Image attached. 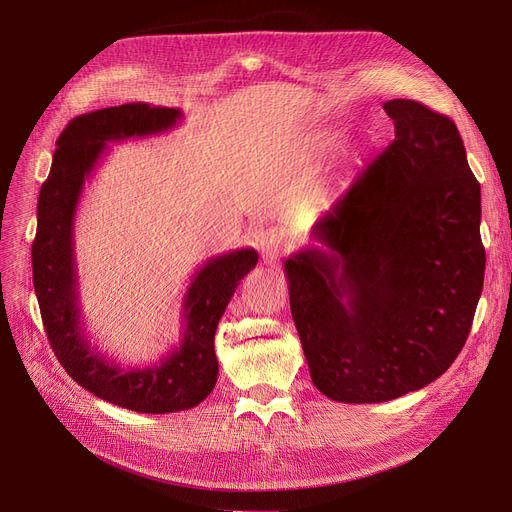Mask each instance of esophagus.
I'll use <instances>...</instances> for the list:
<instances>
[{"mask_svg": "<svg viewBox=\"0 0 512 512\" xmlns=\"http://www.w3.org/2000/svg\"><path fill=\"white\" fill-rule=\"evenodd\" d=\"M259 249L267 261L278 259V255L286 249V234L282 228H267L259 236Z\"/></svg>", "mask_w": 512, "mask_h": 512, "instance_id": "1", "label": "esophagus"}]
</instances>
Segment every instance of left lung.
I'll use <instances>...</instances> for the list:
<instances>
[{"label":"left lung","mask_w":512,"mask_h":512,"mask_svg":"<svg viewBox=\"0 0 512 512\" xmlns=\"http://www.w3.org/2000/svg\"><path fill=\"white\" fill-rule=\"evenodd\" d=\"M384 110L394 141L284 263L311 380L348 405L438 380L465 346L486 272L481 188L456 124L411 99Z\"/></svg>","instance_id":"8db88e82"}]
</instances>
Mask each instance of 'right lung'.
I'll use <instances>...</instances> for the list:
<instances>
[{
  "label": "right lung",
  "instance_id": "obj_1",
  "mask_svg": "<svg viewBox=\"0 0 512 512\" xmlns=\"http://www.w3.org/2000/svg\"><path fill=\"white\" fill-rule=\"evenodd\" d=\"M182 112L174 107L126 103L74 118L58 139L51 170L37 203L33 284L49 344L70 378L95 396L137 413L164 415L197 407L218 382L215 330L240 280L257 265L255 249L207 259L182 299L180 342L147 367H120L97 353L85 334L78 305L74 218L85 182L107 143L143 139L172 130Z\"/></svg>",
  "mask_w": 512,
  "mask_h": 512
}]
</instances>
